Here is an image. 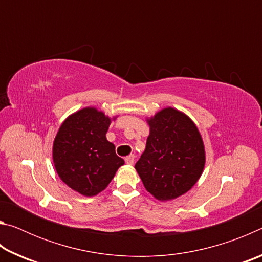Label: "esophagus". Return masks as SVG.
<instances>
[{"mask_svg": "<svg viewBox=\"0 0 262 262\" xmlns=\"http://www.w3.org/2000/svg\"><path fill=\"white\" fill-rule=\"evenodd\" d=\"M134 155H130V156H128V157H126V159H125V162L127 163V164H129V165H133V164H134Z\"/></svg>", "mask_w": 262, "mask_h": 262, "instance_id": "1", "label": "esophagus"}]
</instances>
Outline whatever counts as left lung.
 Instances as JSON below:
<instances>
[{
    "instance_id": "left-lung-1",
    "label": "left lung",
    "mask_w": 262,
    "mask_h": 262,
    "mask_svg": "<svg viewBox=\"0 0 262 262\" xmlns=\"http://www.w3.org/2000/svg\"><path fill=\"white\" fill-rule=\"evenodd\" d=\"M147 121L150 134L135 168L157 200H173L188 192L202 174V137L195 123L176 108H163Z\"/></svg>"
}]
</instances>
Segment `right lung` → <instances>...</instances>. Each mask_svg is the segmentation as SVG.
<instances>
[{
    "label": "right lung",
    "mask_w": 262,
    "mask_h": 262,
    "mask_svg": "<svg viewBox=\"0 0 262 262\" xmlns=\"http://www.w3.org/2000/svg\"><path fill=\"white\" fill-rule=\"evenodd\" d=\"M111 118L95 107L73 113L53 143V162L66 185L85 196L104 190L125 162L106 139Z\"/></svg>",
    "instance_id": "right-lung-1"
}]
</instances>
